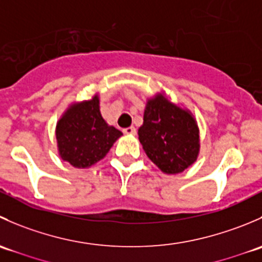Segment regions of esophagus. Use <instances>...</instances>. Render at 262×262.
Returning <instances> with one entry per match:
<instances>
[{"label":"esophagus","instance_id":"34e87169","mask_svg":"<svg viewBox=\"0 0 262 262\" xmlns=\"http://www.w3.org/2000/svg\"><path fill=\"white\" fill-rule=\"evenodd\" d=\"M123 132L125 134H136V128H134V126H128V128L124 129Z\"/></svg>","mask_w":262,"mask_h":262}]
</instances>
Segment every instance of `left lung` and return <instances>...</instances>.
<instances>
[{
	"label": "left lung",
	"mask_w": 262,
	"mask_h": 262,
	"mask_svg": "<svg viewBox=\"0 0 262 262\" xmlns=\"http://www.w3.org/2000/svg\"><path fill=\"white\" fill-rule=\"evenodd\" d=\"M144 152L166 173H180L199 153V129L194 118L162 95L147 102L138 130Z\"/></svg>",
	"instance_id": "obj_1"
}]
</instances>
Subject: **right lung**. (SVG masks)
<instances>
[{"label":"right lung","mask_w":262,"mask_h":262,"mask_svg":"<svg viewBox=\"0 0 262 262\" xmlns=\"http://www.w3.org/2000/svg\"><path fill=\"white\" fill-rule=\"evenodd\" d=\"M60 157L77 168L90 167L102 160L121 136L107 125L99 109V97L72 105L55 130Z\"/></svg>","instance_id":"right-lung-1"}]
</instances>
